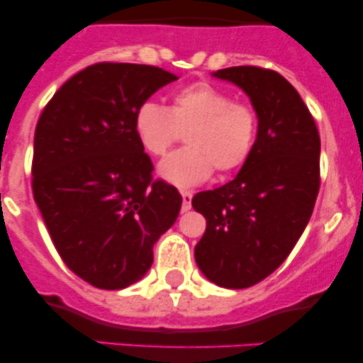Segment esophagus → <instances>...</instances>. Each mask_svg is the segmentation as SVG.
Returning a JSON list of instances; mask_svg holds the SVG:
<instances>
[{
	"label": "esophagus",
	"instance_id": "obj_1",
	"mask_svg": "<svg viewBox=\"0 0 363 363\" xmlns=\"http://www.w3.org/2000/svg\"><path fill=\"white\" fill-rule=\"evenodd\" d=\"M181 196H182L181 210L182 211H189L191 210V201H193V193H189V191H181Z\"/></svg>",
	"mask_w": 363,
	"mask_h": 363
}]
</instances>
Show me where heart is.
Returning <instances> with one entry per match:
<instances>
[{"label":"heart","mask_w":363,"mask_h":363,"mask_svg":"<svg viewBox=\"0 0 363 363\" xmlns=\"http://www.w3.org/2000/svg\"><path fill=\"white\" fill-rule=\"evenodd\" d=\"M136 138L150 155L167 153L181 133L187 148L164 158L158 172L177 186H194L216 172L244 167L256 148L259 118L251 104L234 101L228 91L196 82L176 91L170 107L147 101L133 119Z\"/></svg>","instance_id":"1"}]
</instances>
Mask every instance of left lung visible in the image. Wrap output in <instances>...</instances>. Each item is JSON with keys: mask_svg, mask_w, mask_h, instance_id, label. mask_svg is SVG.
Masks as SVG:
<instances>
[{"mask_svg": "<svg viewBox=\"0 0 363 363\" xmlns=\"http://www.w3.org/2000/svg\"><path fill=\"white\" fill-rule=\"evenodd\" d=\"M213 77L249 95L259 131L234 181L193 198L206 218L194 257L210 281L247 289L289 257L309 223L319 193L320 138L298 91L280 73L234 66Z\"/></svg>", "mask_w": 363, "mask_h": 363, "instance_id": "obj_1", "label": "left lung"}]
</instances>
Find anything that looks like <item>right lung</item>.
I'll use <instances>...</instances> for the list:
<instances>
[{
    "instance_id": "right-lung-1",
    "label": "right lung",
    "mask_w": 363,
    "mask_h": 363,
    "mask_svg": "<svg viewBox=\"0 0 363 363\" xmlns=\"http://www.w3.org/2000/svg\"><path fill=\"white\" fill-rule=\"evenodd\" d=\"M176 74L150 65L97 62L69 78L35 126L32 191L54 247L90 285L119 290L153 262V244L182 198L153 179L135 112Z\"/></svg>"
}]
</instances>
